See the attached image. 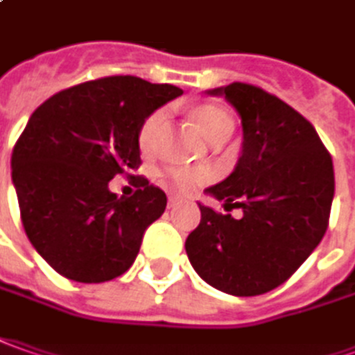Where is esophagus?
<instances>
[{
  "label": "esophagus",
  "mask_w": 355,
  "mask_h": 355,
  "mask_svg": "<svg viewBox=\"0 0 355 355\" xmlns=\"http://www.w3.org/2000/svg\"><path fill=\"white\" fill-rule=\"evenodd\" d=\"M178 202H180V198H178V196H168V208H175Z\"/></svg>",
  "instance_id": "34e87169"
}]
</instances>
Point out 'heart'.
Masks as SVG:
<instances>
[{"label": "heart", "mask_w": 355, "mask_h": 355, "mask_svg": "<svg viewBox=\"0 0 355 355\" xmlns=\"http://www.w3.org/2000/svg\"><path fill=\"white\" fill-rule=\"evenodd\" d=\"M190 117L194 119V123L200 128L202 135L210 143H214L220 137H230L234 131V119L230 117L224 107L214 104H200L196 105ZM163 123V112H155L151 116L145 119V123L141 125L139 131V145L141 149H151L157 137V131ZM168 178L171 182L178 187L180 190H190L194 187H198L202 182L210 180L212 173L208 168H171L168 171Z\"/></svg>", "instance_id": "1"}]
</instances>
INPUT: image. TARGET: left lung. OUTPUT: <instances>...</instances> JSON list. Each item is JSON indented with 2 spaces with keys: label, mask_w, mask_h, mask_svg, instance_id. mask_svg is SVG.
<instances>
[{
  "label": "left lung",
  "mask_w": 355,
  "mask_h": 355,
  "mask_svg": "<svg viewBox=\"0 0 355 355\" xmlns=\"http://www.w3.org/2000/svg\"><path fill=\"white\" fill-rule=\"evenodd\" d=\"M206 94L224 96L243 129L236 168L206 194L243 216L198 202L200 224L184 248L208 285L255 297L283 285L324 238L334 198L332 157L311 121L277 96L241 82Z\"/></svg>",
  "instance_id": "1"
}]
</instances>
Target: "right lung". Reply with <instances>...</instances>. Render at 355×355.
<instances>
[{
  "mask_svg": "<svg viewBox=\"0 0 355 355\" xmlns=\"http://www.w3.org/2000/svg\"><path fill=\"white\" fill-rule=\"evenodd\" d=\"M180 94L173 84L107 76L55 94L33 112L13 147L11 180L25 234L56 273L104 283L133 265L166 194L135 177L141 189L123 198L110 180L141 165V125Z\"/></svg>",
  "mask_w": 355,
  "mask_h": 355,
  "instance_id": "add662e5",
  "label": "right lung"
}]
</instances>
